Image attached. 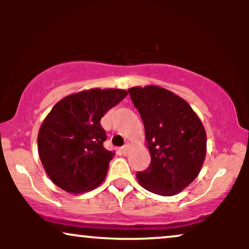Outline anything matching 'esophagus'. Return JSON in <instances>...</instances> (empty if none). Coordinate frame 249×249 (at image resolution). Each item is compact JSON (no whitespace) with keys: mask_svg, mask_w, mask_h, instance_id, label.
<instances>
[{"mask_svg":"<svg viewBox=\"0 0 249 249\" xmlns=\"http://www.w3.org/2000/svg\"><path fill=\"white\" fill-rule=\"evenodd\" d=\"M121 151H122L123 154H127V152H128V144H125L124 146L121 147Z\"/></svg>","mask_w":249,"mask_h":249,"instance_id":"esophagus-1","label":"esophagus"}]
</instances>
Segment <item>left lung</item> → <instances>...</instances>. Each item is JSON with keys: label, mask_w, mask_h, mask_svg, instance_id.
Listing matches in <instances>:
<instances>
[{"label": "left lung", "mask_w": 249, "mask_h": 249, "mask_svg": "<svg viewBox=\"0 0 249 249\" xmlns=\"http://www.w3.org/2000/svg\"><path fill=\"white\" fill-rule=\"evenodd\" d=\"M141 113L151 154L146 170L136 174L145 190L171 196L198 177L206 157V131L190 104L154 85L128 89Z\"/></svg>", "instance_id": "left-lung-1"}]
</instances>
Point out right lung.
Here are the masks:
<instances>
[{"mask_svg":"<svg viewBox=\"0 0 249 249\" xmlns=\"http://www.w3.org/2000/svg\"><path fill=\"white\" fill-rule=\"evenodd\" d=\"M127 95L121 89H91L61 99L37 137L42 165L51 181L69 193L93 190L104 181L113 152L105 150L102 117Z\"/></svg>","mask_w":249,"mask_h":249,"instance_id":"obj_1","label":"right lung"}]
</instances>
